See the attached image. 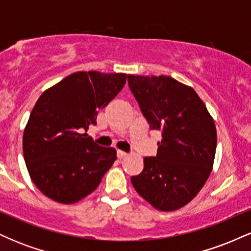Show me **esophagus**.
<instances>
[{
	"label": "esophagus",
	"instance_id": "34e87169",
	"mask_svg": "<svg viewBox=\"0 0 251 251\" xmlns=\"http://www.w3.org/2000/svg\"><path fill=\"white\" fill-rule=\"evenodd\" d=\"M117 155H118V158H119V159H123V158H125V157H127V153H126V152H124V151H118L117 152Z\"/></svg>",
	"mask_w": 251,
	"mask_h": 251
}]
</instances>
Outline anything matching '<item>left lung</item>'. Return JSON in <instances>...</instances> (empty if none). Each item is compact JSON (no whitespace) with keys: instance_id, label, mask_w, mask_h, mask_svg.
Segmentation results:
<instances>
[{"instance_id":"1","label":"left lung","mask_w":251,"mask_h":251,"mask_svg":"<svg viewBox=\"0 0 251 251\" xmlns=\"http://www.w3.org/2000/svg\"><path fill=\"white\" fill-rule=\"evenodd\" d=\"M150 128L162 132L155 157L144 158L132 185L160 211H175L197 196L214 165L215 122L195 89L166 75H127Z\"/></svg>"}]
</instances>
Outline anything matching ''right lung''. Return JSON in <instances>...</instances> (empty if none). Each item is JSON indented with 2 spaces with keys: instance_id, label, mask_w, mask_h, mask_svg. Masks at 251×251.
I'll list each match as a JSON object with an SVG mask.
<instances>
[{
  "instance_id": "add662e5",
  "label": "right lung",
  "mask_w": 251,
  "mask_h": 251,
  "mask_svg": "<svg viewBox=\"0 0 251 251\" xmlns=\"http://www.w3.org/2000/svg\"><path fill=\"white\" fill-rule=\"evenodd\" d=\"M125 73L76 72L39 98L24 132V157L31 180L50 200L73 204L94 191L117 159L84 133L98 111L122 91Z\"/></svg>"
}]
</instances>
